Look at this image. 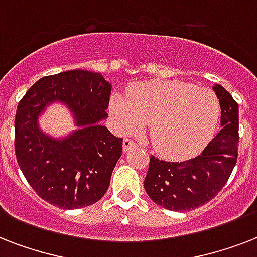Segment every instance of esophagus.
<instances>
[{
	"instance_id": "34e87169",
	"label": "esophagus",
	"mask_w": 257,
	"mask_h": 257,
	"mask_svg": "<svg viewBox=\"0 0 257 257\" xmlns=\"http://www.w3.org/2000/svg\"><path fill=\"white\" fill-rule=\"evenodd\" d=\"M137 144L136 141L132 140V139H129V137H125L124 143H122V148H124V152H128L131 149L136 148Z\"/></svg>"
}]
</instances>
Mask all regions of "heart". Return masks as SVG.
<instances>
[{"label":"heart","instance_id":"heart-1","mask_svg":"<svg viewBox=\"0 0 257 257\" xmlns=\"http://www.w3.org/2000/svg\"><path fill=\"white\" fill-rule=\"evenodd\" d=\"M112 114L125 132L140 131L149 122V136L157 152L181 157L209 139L219 120L220 104L208 89L153 80L132 86L126 97H113Z\"/></svg>","mask_w":257,"mask_h":257}]
</instances>
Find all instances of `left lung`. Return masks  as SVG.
Wrapping results in <instances>:
<instances>
[{"label": "left lung", "instance_id": "obj_1", "mask_svg": "<svg viewBox=\"0 0 257 257\" xmlns=\"http://www.w3.org/2000/svg\"><path fill=\"white\" fill-rule=\"evenodd\" d=\"M221 108V131L199 156L179 163L152 156L144 188L156 204L191 211L211 201L227 184L237 161L239 105L221 85L213 86Z\"/></svg>", "mask_w": 257, "mask_h": 257}]
</instances>
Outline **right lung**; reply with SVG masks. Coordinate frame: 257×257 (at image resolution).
Here are the masks:
<instances>
[{
	"label": "right lung",
	"instance_id": "right-lung-1",
	"mask_svg": "<svg viewBox=\"0 0 257 257\" xmlns=\"http://www.w3.org/2000/svg\"><path fill=\"white\" fill-rule=\"evenodd\" d=\"M112 85L100 73L68 70L40 78L18 102L14 151L22 173L41 199L62 209L97 203L108 191L122 152V139L100 124ZM52 100L65 102L80 129L65 141L44 135L39 113Z\"/></svg>",
	"mask_w": 257,
	"mask_h": 257
}]
</instances>
